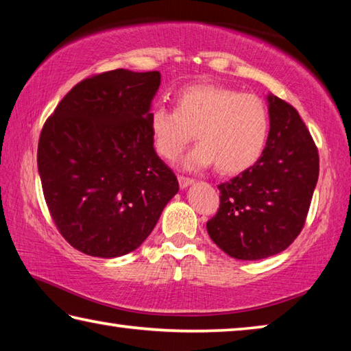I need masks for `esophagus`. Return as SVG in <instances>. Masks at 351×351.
<instances>
[{
  "mask_svg": "<svg viewBox=\"0 0 351 351\" xmlns=\"http://www.w3.org/2000/svg\"><path fill=\"white\" fill-rule=\"evenodd\" d=\"M178 181H180L181 189H186L190 186V184H193V180L189 176H178Z\"/></svg>",
  "mask_w": 351,
  "mask_h": 351,
  "instance_id": "obj_1",
  "label": "esophagus"
}]
</instances>
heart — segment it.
Listing matches in <instances>:
<instances>
[{"label": "heart", "instance_id": "1", "mask_svg": "<svg viewBox=\"0 0 351 351\" xmlns=\"http://www.w3.org/2000/svg\"><path fill=\"white\" fill-rule=\"evenodd\" d=\"M150 133L159 156L175 161L193 139L199 141L184 159L186 169L215 164L223 175H235L258 161L269 134L266 104L251 93L218 85H193L178 94L175 110L158 106L150 114Z\"/></svg>", "mask_w": 351, "mask_h": 351}]
</instances>
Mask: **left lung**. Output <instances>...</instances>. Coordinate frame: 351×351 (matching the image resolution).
I'll use <instances>...</instances> for the list:
<instances>
[{
  "mask_svg": "<svg viewBox=\"0 0 351 351\" xmlns=\"http://www.w3.org/2000/svg\"><path fill=\"white\" fill-rule=\"evenodd\" d=\"M269 134L257 162L218 186L219 209L206 228L230 257L261 260L304 229L319 178V154L299 112L268 94Z\"/></svg>",
  "mask_w": 351,
  "mask_h": 351,
  "instance_id": "1",
  "label": "left lung"
}]
</instances>
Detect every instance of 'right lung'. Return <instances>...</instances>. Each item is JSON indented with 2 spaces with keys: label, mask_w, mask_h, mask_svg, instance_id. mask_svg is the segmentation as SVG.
<instances>
[{
  "label": "right lung",
  "mask_w": 351,
  "mask_h": 351,
  "mask_svg": "<svg viewBox=\"0 0 351 351\" xmlns=\"http://www.w3.org/2000/svg\"><path fill=\"white\" fill-rule=\"evenodd\" d=\"M159 85L158 71L88 77L41 130L37 164L47 209L83 254L112 258L138 249L180 190L150 133Z\"/></svg>",
  "instance_id": "1"
}]
</instances>
